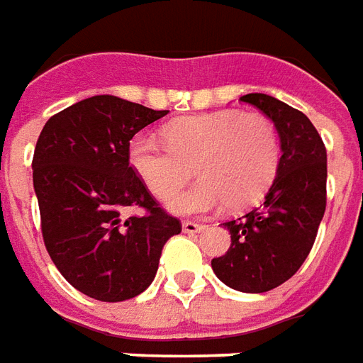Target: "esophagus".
<instances>
[{
	"label": "esophagus",
	"mask_w": 363,
	"mask_h": 363,
	"mask_svg": "<svg viewBox=\"0 0 363 363\" xmlns=\"http://www.w3.org/2000/svg\"><path fill=\"white\" fill-rule=\"evenodd\" d=\"M206 229V225L202 223H194V221H184L182 223V230L189 233V235H194V233H202Z\"/></svg>",
	"instance_id": "obj_1"
}]
</instances>
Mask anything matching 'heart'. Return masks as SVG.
Listing matches in <instances>:
<instances>
[{
    "label": "heart",
    "mask_w": 363,
    "mask_h": 363,
    "mask_svg": "<svg viewBox=\"0 0 363 363\" xmlns=\"http://www.w3.org/2000/svg\"><path fill=\"white\" fill-rule=\"evenodd\" d=\"M167 144L152 134H136L128 144L134 173L157 198H167L191 176L203 181L167 200L177 216H196L229 203L244 209L267 192L281 163L275 123L259 113L238 111L194 115L163 128Z\"/></svg>",
    "instance_id": "1"
}]
</instances>
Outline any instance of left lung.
I'll return each mask as SVG.
<instances>
[{"mask_svg": "<svg viewBox=\"0 0 363 363\" xmlns=\"http://www.w3.org/2000/svg\"><path fill=\"white\" fill-rule=\"evenodd\" d=\"M240 101L275 123L281 163L264 202L223 223L230 246L211 267L230 289L257 294L289 281L310 254L327 203V152L302 111L267 94H246Z\"/></svg>", "mask_w": 363, "mask_h": 363, "instance_id": "left-lung-1", "label": "left lung"}]
</instances>
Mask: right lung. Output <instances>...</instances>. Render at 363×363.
<instances>
[{
    "mask_svg": "<svg viewBox=\"0 0 363 363\" xmlns=\"http://www.w3.org/2000/svg\"><path fill=\"white\" fill-rule=\"evenodd\" d=\"M167 113L104 94L59 111L40 133L32 181L45 250L86 296H138L154 281L165 242L181 233L128 165L134 134ZM128 207L147 213L127 218Z\"/></svg>",
    "mask_w": 363,
    "mask_h": 363,
    "instance_id": "add662e5",
    "label": "right lung"
}]
</instances>
